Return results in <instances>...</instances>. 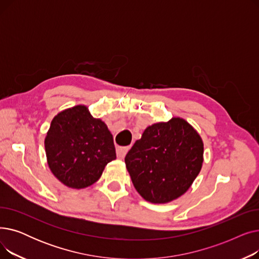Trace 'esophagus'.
Returning <instances> with one entry per match:
<instances>
[{
	"label": "esophagus",
	"mask_w": 259,
	"mask_h": 259,
	"mask_svg": "<svg viewBox=\"0 0 259 259\" xmlns=\"http://www.w3.org/2000/svg\"><path fill=\"white\" fill-rule=\"evenodd\" d=\"M128 150H129V147H117L116 148V156H117V158H119V159L124 158L126 156Z\"/></svg>",
	"instance_id": "obj_1"
}]
</instances>
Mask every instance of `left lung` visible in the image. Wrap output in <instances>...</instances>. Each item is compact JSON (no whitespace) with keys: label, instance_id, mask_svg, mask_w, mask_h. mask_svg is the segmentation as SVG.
I'll return each mask as SVG.
<instances>
[{"label":"left lung","instance_id":"left-lung-1","mask_svg":"<svg viewBox=\"0 0 259 259\" xmlns=\"http://www.w3.org/2000/svg\"><path fill=\"white\" fill-rule=\"evenodd\" d=\"M134 188L147 201L168 203L184 195L199 174L203 142L179 116L148 126L125 157Z\"/></svg>","mask_w":259,"mask_h":259}]
</instances>
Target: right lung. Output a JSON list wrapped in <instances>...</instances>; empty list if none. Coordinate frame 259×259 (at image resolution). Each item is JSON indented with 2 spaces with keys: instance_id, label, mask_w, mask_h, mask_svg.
I'll return each mask as SVG.
<instances>
[{
  "instance_id": "add662e5",
  "label": "right lung",
  "mask_w": 259,
  "mask_h": 259,
  "mask_svg": "<svg viewBox=\"0 0 259 259\" xmlns=\"http://www.w3.org/2000/svg\"><path fill=\"white\" fill-rule=\"evenodd\" d=\"M45 151L52 174L71 189L98 182L108 162L116 158L110 130L85 105L67 108L53 117Z\"/></svg>"
}]
</instances>
